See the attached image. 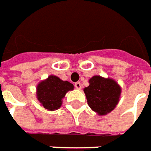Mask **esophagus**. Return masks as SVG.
Here are the masks:
<instances>
[{"label":"esophagus","instance_id":"34e87169","mask_svg":"<svg viewBox=\"0 0 151 151\" xmlns=\"http://www.w3.org/2000/svg\"><path fill=\"white\" fill-rule=\"evenodd\" d=\"M75 87L77 89H81V82H76L75 83Z\"/></svg>","mask_w":151,"mask_h":151}]
</instances>
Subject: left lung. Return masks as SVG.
<instances>
[{
    "mask_svg": "<svg viewBox=\"0 0 151 151\" xmlns=\"http://www.w3.org/2000/svg\"><path fill=\"white\" fill-rule=\"evenodd\" d=\"M84 89L90 109L99 115H106L115 109L119 101L121 88L112 79L94 76Z\"/></svg>",
    "mask_w": 151,
    "mask_h": 151,
    "instance_id": "8db88e82",
    "label": "left lung"
}]
</instances>
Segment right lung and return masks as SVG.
Wrapping results in <instances>:
<instances>
[{"instance_id":"obj_1","label":"right lung","mask_w":151,"mask_h":151,"mask_svg":"<svg viewBox=\"0 0 151 151\" xmlns=\"http://www.w3.org/2000/svg\"><path fill=\"white\" fill-rule=\"evenodd\" d=\"M73 89L71 83L62 81L55 76H50L37 86V98L43 108L52 111L62 106V99L65 93Z\"/></svg>"}]
</instances>
